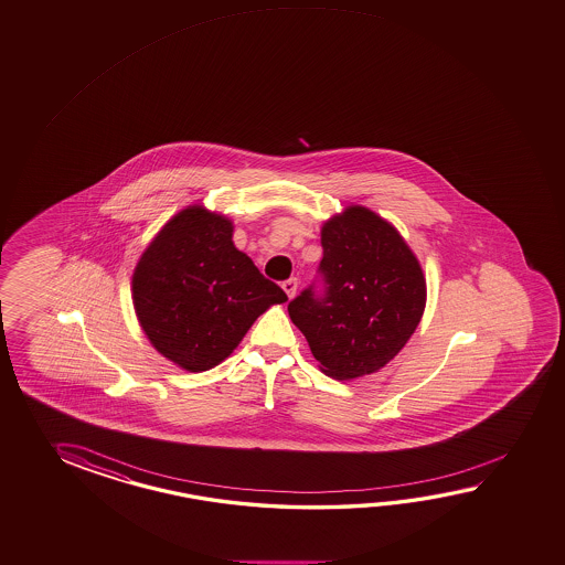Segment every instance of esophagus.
<instances>
[{"mask_svg": "<svg viewBox=\"0 0 565 565\" xmlns=\"http://www.w3.org/2000/svg\"><path fill=\"white\" fill-rule=\"evenodd\" d=\"M297 288H299V280L297 278H287L285 282H282V290L287 292L288 299H292L295 295H297Z\"/></svg>", "mask_w": 565, "mask_h": 565, "instance_id": "obj_1", "label": "esophagus"}]
</instances>
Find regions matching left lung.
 <instances>
[{"label": "left lung", "mask_w": 565, "mask_h": 565, "mask_svg": "<svg viewBox=\"0 0 565 565\" xmlns=\"http://www.w3.org/2000/svg\"><path fill=\"white\" fill-rule=\"evenodd\" d=\"M317 278L288 302L322 371L375 373L405 347L425 309V278L401 234L363 206L322 226Z\"/></svg>", "instance_id": "8db88e82"}]
</instances>
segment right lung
Returning <instances> with one entry per match:
<instances>
[{"instance_id":"right-lung-1","label":"right lung","mask_w":565,"mask_h":565,"mask_svg":"<svg viewBox=\"0 0 565 565\" xmlns=\"http://www.w3.org/2000/svg\"><path fill=\"white\" fill-rule=\"evenodd\" d=\"M134 307L150 343L199 373L218 365L270 305L277 282L233 244V224L192 206L160 231L136 266Z\"/></svg>"}]
</instances>
